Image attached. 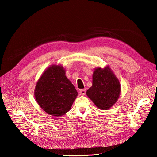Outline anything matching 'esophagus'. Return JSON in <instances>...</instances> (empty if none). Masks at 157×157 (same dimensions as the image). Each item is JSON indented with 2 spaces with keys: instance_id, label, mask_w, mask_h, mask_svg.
<instances>
[{
  "instance_id": "34e87169",
  "label": "esophagus",
  "mask_w": 157,
  "mask_h": 157,
  "mask_svg": "<svg viewBox=\"0 0 157 157\" xmlns=\"http://www.w3.org/2000/svg\"><path fill=\"white\" fill-rule=\"evenodd\" d=\"M79 94H80V95H81V96H84V95L86 94V90H84V89L80 90L79 91Z\"/></svg>"
}]
</instances>
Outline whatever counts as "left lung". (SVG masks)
I'll list each match as a JSON object with an SVG mask.
<instances>
[{
    "label": "left lung",
    "instance_id": "1",
    "mask_svg": "<svg viewBox=\"0 0 157 157\" xmlns=\"http://www.w3.org/2000/svg\"><path fill=\"white\" fill-rule=\"evenodd\" d=\"M121 91L119 80L107 65L94 69L92 86L87 90L86 95L98 109L107 110L116 103Z\"/></svg>",
    "mask_w": 157,
    "mask_h": 157
}]
</instances>
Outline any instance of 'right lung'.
Masks as SVG:
<instances>
[{"mask_svg": "<svg viewBox=\"0 0 157 157\" xmlns=\"http://www.w3.org/2000/svg\"><path fill=\"white\" fill-rule=\"evenodd\" d=\"M78 92L65 75L61 65H52L36 84L35 98L39 105L49 115L61 117L72 107Z\"/></svg>", "mask_w": 157, "mask_h": 157, "instance_id": "add662e5", "label": "right lung"}]
</instances>
